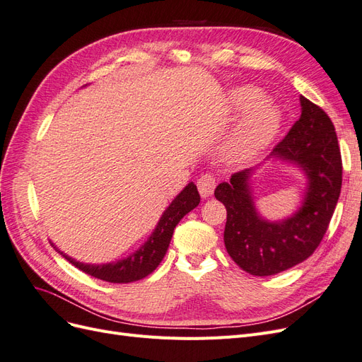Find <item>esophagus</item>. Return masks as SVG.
I'll return each instance as SVG.
<instances>
[{
  "instance_id": "esophagus-1",
  "label": "esophagus",
  "mask_w": 362,
  "mask_h": 362,
  "mask_svg": "<svg viewBox=\"0 0 362 362\" xmlns=\"http://www.w3.org/2000/svg\"><path fill=\"white\" fill-rule=\"evenodd\" d=\"M216 178L214 175L211 173H205L202 177L198 180V190L201 193L202 198H208V196H211L214 189H216Z\"/></svg>"
}]
</instances>
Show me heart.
Returning a JSON list of instances; mask_svg holds the SVG:
<instances>
[{"instance_id": "obj_1", "label": "heart", "mask_w": 362, "mask_h": 362, "mask_svg": "<svg viewBox=\"0 0 362 362\" xmlns=\"http://www.w3.org/2000/svg\"><path fill=\"white\" fill-rule=\"evenodd\" d=\"M262 96L255 86L238 87L229 96V112L234 115L247 112L223 145V156L229 163L240 164L254 158L276 134L279 112L273 104L262 101Z\"/></svg>"}]
</instances>
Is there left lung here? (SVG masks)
<instances>
[{"label": "left lung", "mask_w": 362, "mask_h": 362, "mask_svg": "<svg viewBox=\"0 0 362 362\" xmlns=\"http://www.w3.org/2000/svg\"><path fill=\"white\" fill-rule=\"evenodd\" d=\"M302 113L272 156L299 166L308 189L299 211L281 222H267L257 213L249 189L250 169L218 184L214 196L226 208L223 240L229 257L255 276H270L313 255L319 247L337 206L343 163L331 117L300 95Z\"/></svg>", "instance_id": "8db88e82"}]
</instances>
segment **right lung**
Returning <instances> with one entry per match:
<instances>
[{
    "label": "right lung",
    "mask_w": 362,
    "mask_h": 362,
    "mask_svg": "<svg viewBox=\"0 0 362 362\" xmlns=\"http://www.w3.org/2000/svg\"><path fill=\"white\" fill-rule=\"evenodd\" d=\"M199 201L201 196L198 193V189H196V185L193 182L185 185V189L172 201V204L168 206V210L163 213L156 231L152 233L148 242L139 250H136L133 255H129L128 258H124L120 261L98 266L83 264V262H78L69 258L68 255H64L63 252H59L69 262H72L76 269H80L81 272L87 273V275L98 279L115 284H127L144 279L158 267L161 259L166 255L175 226L180 223V221L185 214L198 206Z\"/></svg>",
    "instance_id": "add662e5"
}]
</instances>
